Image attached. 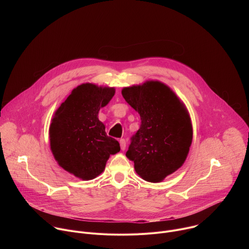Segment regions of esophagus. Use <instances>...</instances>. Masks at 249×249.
Segmentation results:
<instances>
[{
	"mask_svg": "<svg viewBox=\"0 0 249 249\" xmlns=\"http://www.w3.org/2000/svg\"><path fill=\"white\" fill-rule=\"evenodd\" d=\"M126 145H127L126 140H125V139H121V140H120V147H121V150H122V151H124V150L126 149Z\"/></svg>",
	"mask_w": 249,
	"mask_h": 249,
	"instance_id": "obj_1",
	"label": "esophagus"
}]
</instances>
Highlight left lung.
I'll use <instances>...</instances> for the list:
<instances>
[{"mask_svg":"<svg viewBox=\"0 0 249 249\" xmlns=\"http://www.w3.org/2000/svg\"><path fill=\"white\" fill-rule=\"evenodd\" d=\"M122 95L141 117L126 157L144 180L160 182L187 158L193 137L189 113L170 88L159 81L124 88Z\"/></svg>","mask_w":249,"mask_h":249,"instance_id":"8db88e82","label":"left lung"}]
</instances>
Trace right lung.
Listing matches in <instances>:
<instances>
[{
    "label": "right lung",
    "mask_w": 249,
    "mask_h": 249,
    "mask_svg": "<svg viewBox=\"0 0 249 249\" xmlns=\"http://www.w3.org/2000/svg\"><path fill=\"white\" fill-rule=\"evenodd\" d=\"M114 88L83 84L56 110L49 128L50 148L58 164L83 180L105 168L110 155L120 151L118 142L105 133L98 111L107 105Z\"/></svg>",
    "instance_id": "add662e5"
}]
</instances>
